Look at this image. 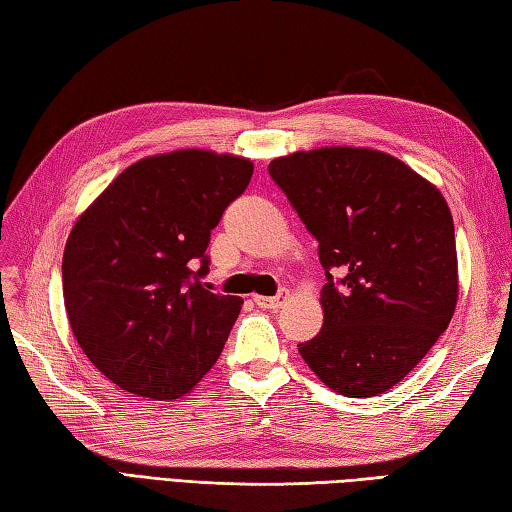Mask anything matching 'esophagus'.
<instances>
[{
	"instance_id": "esophagus-1",
	"label": "esophagus",
	"mask_w": 512,
	"mask_h": 512,
	"mask_svg": "<svg viewBox=\"0 0 512 512\" xmlns=\"http://www.w3.org/2000/svg\"><path fill=\"white\" fill-rule=\"evenodd\" d=\"M286 297H288V292L286 290H281L277 297H262V295H255L253 299H255V303L259 308H264V310H277V308H281V303L286 301Z\"/></svg>"
}]
</instances>
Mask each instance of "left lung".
Segmentation results:
<instances>
[{
  "label": "left lung",
  "mask_w": 512,
  "mask_h": 512,
  "mask_svg": "<svg viewBox=\"0 0 512 512\" xmlns=\"http://www.w3.org/2000/svg\"><path fill=\"white\" fill-rule=\"evenodd\" d=\"M270 178L319 242L323 328L299 343L336 394L378 396L449 328L458 255L447 200L405 162L367 147L275 158Z\"/></svg>",
  "instance_id": "8db88e82"
}]
</instances>
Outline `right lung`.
Here are the masks:
<instances>
[{
    "label": "right lung",
    "mask_w": 512,
    "mask_h": 512,
    "mask_svg": "<svg viewBox=\"0 0 512 512\" xmlns=\"http://www.w3.org/2000/svg\"><path fill=\"white\" fill-rule=\"evenodd\" d=\"M253 162L178 149L134 162L76 220L63 301L81 350L129 394L176 400L215 365L242 299L215 295L211 231Z\"/></svg>",
    "instance_id": "right-lung-1"
}]
</instances>
